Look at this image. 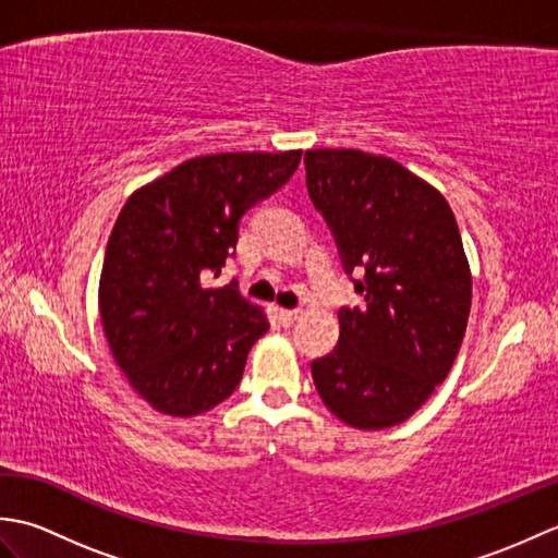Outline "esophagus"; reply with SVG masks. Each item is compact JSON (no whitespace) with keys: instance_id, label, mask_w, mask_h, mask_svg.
<instances>
[{"instance_id":"obj_1","label":"esophagus","mask_w":558,"mask_h":558,"mask_svg":"<svg viewBox=\"0 0 558 558\" xmlns=\"http://www.w3.org/2000/svg\"><path fill=\"white\" fill-rule=\"evenodd\" d=\"M300 310H280V324L282 326H286V328H290V326H294V324H298V318H300Z\"/></svg>"}]
</instances>
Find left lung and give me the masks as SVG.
I'll list each match as a JSON object with an SVG mask.
<instances>
[{
    "instance_id": "obj_1",
    "label": "left lung",
    "mask_w": 558,
    "mask_h": 558,
    "mask_svg": "<svg viewBox=\"0 0 558 558\" xmlns=\"http://www.w3.org/2000/svg\"><path fill=\"white\" fill-rule=\"evenodd\" d=\"M304 168L364 298L340 306L338 345L312 362L314 384L338 420L386 429L429 400L465 336L472 278L458 222L434 186L390 158L318 148L304 153Z\"/></svg>"
}]
</instances>
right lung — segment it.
Instances as JSON below:
<instances>
[{"label": "right lung", "mask_w": 558, "mask_h": 558, "mask_svg": "<svg viewBox=\"0 0 558 558\" xmlns=\"http://www.w3.org/2000/svg\"><path fill=\"white\" fill-rule=\"evenodd\" d=\"M302 150L192 158L129 196L100 276L112 357L136 393L172 417L230 398L268 330L236 282L206 288L234 256L244 213L298 170Z\"/></svg>", "instance_id": "right-lung-1"}]
</instances>
